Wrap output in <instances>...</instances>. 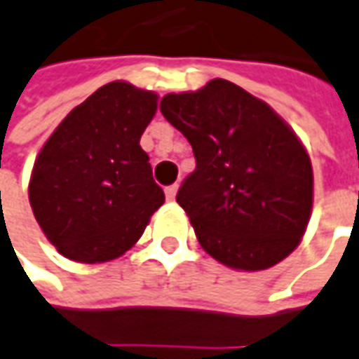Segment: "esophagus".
<instances>
[{
	"instance_id": "34e87169",
	"label": "esophagus",
	"mask_w": 359,
	"mask_h": 359,
	"mask_svg": "<svg viewBox=\"0 0 359 359\" xmlns=\"http://www.w3.org/2000/svg\"><path fill=\"white\" fill-rule=\"evenodd\" d=\"M175 195H177V185H170V187H165V199H168V201H174Z\"/></svg>"
}]
</instances>
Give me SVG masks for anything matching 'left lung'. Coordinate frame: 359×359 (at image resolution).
Segmentation results:
<instances>
[{"mask_svg": "<svg viewBox=\"0 0 359 359\" xmlns=\"http://www.w3.org/2000/svg\"><path fill=\"white\" fill-rule=\"evenodd\" d=\"M160 111L194 148L195 172L175 199L201 248L241 271L287 258L313 211V165L295 130L266 101L221 78L168 93Z\"/></svg>", "mask_w": 359, "mask_h": 359, "instance_id": "obj_1", "label": "left lung"}]
</instances>
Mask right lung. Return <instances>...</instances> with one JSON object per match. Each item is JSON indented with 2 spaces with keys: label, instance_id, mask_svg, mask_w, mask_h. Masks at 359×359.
Listing matches in <instances>:
<instances>
[{
  "label": "right lung",
  "instance_id": "1",
  "mask_svg": "<svg viewBox=\"0 0 359 359\" xmlns=\"http://www.w3.org/2000/svg\"><path fill=\"white\" fill-rule=\"evenodd\" d=\"M154 91L117 80L74 107L36 156L29 201L64 258L101 264L130 250L162 203L140 137Z\"/></svg>",
  "mask_w": 359,
  "mask_h": 359
}]
</instances>
